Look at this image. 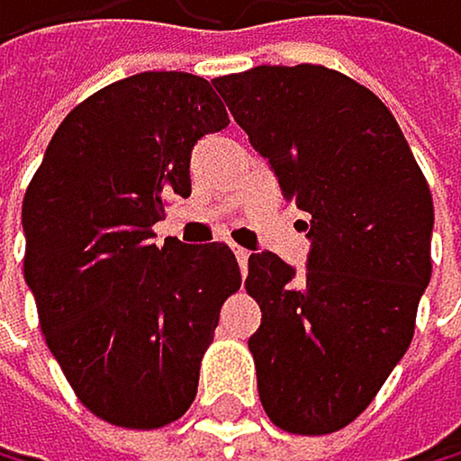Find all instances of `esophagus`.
<instances>
[{"mask_svg": "<svg viewBox=\"0 0 461 461\" xmlns=\"http://www.w3.org/2000/svg\"><path fill=\"white\" fill-rule=\"evenodd\" d=\"M233 254H236V262H240V268H242V274H245V268H248V250L240 248V245H233Z\"/></svg>", "mask_w": 461, "mask_h": 461, "instance_id": "1", "label": "esophagus"}]
</instances>
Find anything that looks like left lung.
I'll list each match as a JSON object with an SVG mask.
<instances>
[{"label": "left lung", "mask_w": 461, "mask_h": 461, "mask_svg": "<svg viewBox=\"0 0 461 461\" xmlns=\"http://www.w3.org/2000/svg\"><path fill=\"white\" fill-rule=\"evenodd\" d=\"M280 181L312 250L306 271L250 254L262 323L248 349L259 402L288 433L347 428L402 361L430 283L433 195L393 112L340 71L257 66L213 80Z\"/></svg>", "instance_id": "obj_1"}]
</instances>
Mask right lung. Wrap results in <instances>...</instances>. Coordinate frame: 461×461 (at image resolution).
<instances>
[{
	"instance_id": "1",
	"label": "right lung",
	"mask_w": 461,
	"mask_h": 461,
	"mask_svg": "<svg viewBox=\"0 0 461 461\" xmlns=\"http://www.w3.org/2000/svg\"><path fill=\"white\" fill-rule=\"evenodd\" d=\"M204 77L144 71L74 106L23 199L25 283L71 390L97 419H181L219 309L242 285L225 242L155 245L167 195H190V152L225 130Z\"/></svg>"
}]
</instances>
